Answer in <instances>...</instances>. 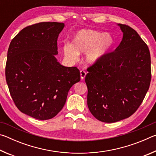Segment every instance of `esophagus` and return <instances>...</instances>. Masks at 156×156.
Instances as JSON below:
<instances>
[{
	"mask_svg": "<svg viewBox=\"0 0 156 156\" xmlns=\"http://www.w3.org/2000/svg\"><path fill=\"white\" fill-rule=\"evenodd\" d=\"M80 74L81 80H83V79L85 78V76H86V72L83 70H81L80 72Z\"/></svg>",
	"mask_w": 156,
	"mask_h": 156,
	"instance_id": "obj_1",
	"label": "esophagus"
}]
</instances>
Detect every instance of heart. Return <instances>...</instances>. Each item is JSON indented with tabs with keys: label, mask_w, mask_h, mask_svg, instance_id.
I'll use <instances>...</instances> for the list:
<instances>
[{
	"label": "heart",
	"mask_w": 156,
	"mask_h": 156,
	"mask_svg": "<svg viewBox=\"0 0 156 156\" xmlns=\"http://www.w3.org/2000/svg\"><path fill=\"white\" fill-rule=\"evenodd\" d=\"M113 44L114 39L109 33L81 30L75 34L72 44H67L63 47V52L72 61H76L80 54H86V62L94 65L109 52Z\"/></svg>",
	"instance_id": "obj_1"
}]
</instances>
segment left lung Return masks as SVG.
Returning a JSON list of instances; mask_svg holds the SVG:
<instances>
[{
    "instance_id": "obj_1",
    "label": "left lung",
    "mask_w": 156,
    "mask_h": 156,
    "mask_svg": "<svg viewBox=\"0 0 156 156\" xmlns=\"http://www.w3.org/2000/svg\"><path fill=\"white\" fill-rule=\"evenodd\" d=\"M122 40L114 51L87 69V105L97 120L112 123L138 109L151 82V56L146 43L127 25L118 24Z\"/></svg>"
}]
</instances>
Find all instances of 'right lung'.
<instances>
[{
    "instance_id": "obj_1",
    "label": "right lung",
    "mask_w": 156,
    "mask_h": 156,
    "mask_svg": "<svg viewBox=\"0 0 156 156\" xmlns=\"http://www.w3.org/2000/svg\"><path fill=\"white\" fill-rule=\"evenodd\" d=\"M64 27L56 22L28 26L9 44L5 76L10 94L21 112L36 119L56 116L70 88L80 80L77 68L60 65L55 56Z\"/></svg>"
}]
</instances>
